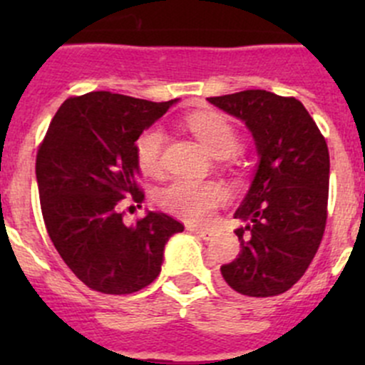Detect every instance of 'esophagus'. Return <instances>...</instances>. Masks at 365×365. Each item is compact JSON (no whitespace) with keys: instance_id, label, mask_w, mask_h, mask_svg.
<instances>
[{"instance_id":"1","label":"esophagus","mask_w":365,"mask_h":365,"mask_svg":"<svg viewBox=\"0 0 365 365\" xmlns=\"http://www.w3.org/2000/svg\"><path fill=\"white\" fill-rule=\"evenodd\" d=\"M187 230L192 231L194 235H197L200 238H203V240H212L213 237V231L212 230H205V227H196V226H187Z\"/></svg>"}]
</instances>
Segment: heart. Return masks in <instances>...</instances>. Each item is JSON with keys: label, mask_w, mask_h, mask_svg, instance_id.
<instances>
[{"label": "heart", "mask_w": 365, "mask_h": 365, "mask_svg": "<svg viewBox=\"0 0 365 365\" xmlns=\"http://www.w3.org/2000/svg\"><path fill=\"white\" fill-rule=\"evenodd\" d=\"M189 128L212 155L227 157L238 146V135L233 125L219 113H197L189 118ZM165 132L160 125H152L135 139V159L145 173L160 169ZM227 200V190L217 182L178 178L159 192V203L168 212L190 220L208 222L215 210Z\"/></svg>", "instance_id": "1"}]
</instances>
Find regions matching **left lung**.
Listing matches in <instances>:
<instances>
[{"label":"left lung","mask_w":365,"mask_h":365,"mask_svg":"<svg viewBox=\"0 0 365 365\" xmlns=\"http://www.w3.org/2000/svg\"><path fill=\"white\" fill-rule=\"evenodd\" d=\"M252 134L257 165L235 219L242 251L220 267L224 282L245 297H275L305 274L327 222L330 157L325 138L300 101L245 90L210 97Z\"/></svg>","instance_id":"left-lung-1"}]
</instances>
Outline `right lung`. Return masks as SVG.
<instances>
[{
	"label": "right lung",
	"instance_id": "right-lung-1",
	"mask_svg": "<svg viewBox=\"0 0 365 365\" xmlns=\"http://www.w3.org/2000/svg\"><path fill=\"white\" fill-rule=\"evenodd\" d=\"M109 91L61 104L36 153L43 222L54 247L77 279L106 295H128L160 274L164 247L183 224L146 212L123 222L121 200H145L135 176V139L176 104Z\"/></svg>",
	"mask_w": 365,
	"mask_h": 365
}]
</instances>
